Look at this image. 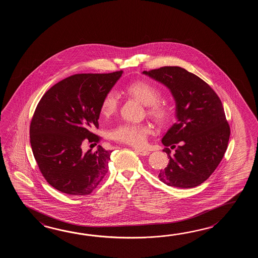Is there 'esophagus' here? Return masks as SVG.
I'll use <instances>...</instances> for the list:
<instances>
[{
    "label": "esophagus",
    "mask_w": 258,
    "mask_h": 258,
    "mask_svg": "<svg viewBox=\"0 0 258 258\" xmlns=\"http://www.w3.org/2000/svg\"><path fill=\"white\" fill-rule=\"evenodd\" d=\"M134 150L137 152V154L141 155V156H148L149 155V150H146V149H141V148H134Z\"/></svg>",
    "instance_id": "obj_1"
}]
</instances>
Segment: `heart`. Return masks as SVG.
I'll list each match as a JSON object with an SVG mask.
<instances>
[{"label":"heart","instance_id":"heart-1","mask_svg":"<svg viewBox=\"0 0 258 258\" xmlns=\"http://www.w3.org/2000/svg\"><path fill=\"white\" fill-rule=\"evenodd\" d=\"M127 93L148 107V114L159 123L169 121L170 110L167 105L159 101L160 89L152 83L138 81L133 83L126 88ZM118 107V97L114 91H109L102 99L100 112L105 117L115 112ZM149 128L142 124L121 123L110 133L111 137L119 142L125 143L135 147H142L147 142Z\"/></svg>","mask_w":258,"mask_h":258}]
</instances>
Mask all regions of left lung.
<instances>
[{
	"label": "left lung",
	"mask_w": 258,
	"mask_h": 258,
	"mask_svg": "<svg viewBox=\"0 0 258 258\" xmlns=\"http://www.w3.org/2000/svg\"><path fill=\"white\" fill-rule=\"evenodd\" d=\"M144 75L161 83L175 101L176 122L161 142L175 148L160 181L169 186L192 188L211 175L224 156L230 139L222 103L214 90L198 76L179 66H165Z\"/></svg>",
	"instance_id": "8db88e82"
}]
</instances>
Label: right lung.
Here are the masks:
<instances>
[{
    "label": "right lung",
    "mask_w": 258,
    "mask_h": 258,
    "mask_svg": "<svg viewBox=\"0 0 258 258\" xmlns=\"http://www.w3.org/2000/svg\"><path fill=\"white\" fill-rule=\"evenodd\" d=\"M122 71L77 74L44 94L30 124V144L39 170L49 184L70 196L89 195L108 172L111 151L98 146L83 153L82 143L98 142L100 105Z\"/></svg>",
    "instance_id": "obj_1"
}]
</instances>
